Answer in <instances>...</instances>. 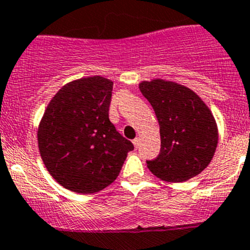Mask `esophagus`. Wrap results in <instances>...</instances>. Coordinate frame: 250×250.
Instances as JSON below:
<instances>
[{
    "label": "esophagus",
    "instance_id": "obj_1",
    "mask_svg": "<svg viewBox=\"0 0 250 250\" xmlns=\"http://www.w3.org/2000/svg\"><path fill=\"white\" fill-rule=\"evenodd\" d=\"M132 144H134V146L135 147H139V146H140V139H139V137H136V139H134V140H132Z\"/></svg>",
    "mask_w": 250,
    "mask_h": 250
}]
</instances>
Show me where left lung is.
Segmentation results:
<instances>
[{"label": "left lung", "mask_w": 250, "mask_h": 250, "mask_svg": "<svg viewBox=\"0 0 250 250\" xmlns=\"http://www.w3.org/2000/svg\"><path fill=\"white\" fill-rule=\"evenodd\" d=\"M160 125L161 150L146 161L148 170L167 182H185L200 175L213 159L218 129L202 99L187 86L153 79L139 84Z\"/></svg>", "instance_id": "8db88e82"}]
</instances>
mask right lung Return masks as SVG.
I'll return each mask as SVG.
<instances>
[{"label":"right lung","instance_id":"1","mask_svg":"<svg viewBox=\"0 0 250 250\" xmlns=\"http://www.w3.org/2000/svg\"><path fill=\"white\" fill-rule=\"evenodd\" d=\"M113 82L88 77L65 84L48 104L38 126L43 164L64 188L95 193L120 173L131 141L109 120Z\"/></svg>","mask_w":250,"mask_h":250}]
</instances>
